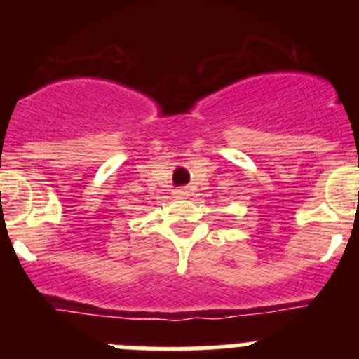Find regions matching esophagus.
<instances>
[{"instance_id":"34e87169","label":"esophagus","mask_w":359,"mask_h":359,"mask_svg":"<svg viewBox=\"0 0 359 359\" xmlns=\"http://www.w3.org/2000/svg\"><path fill=\"white\" fill-rule=\"evenodd\" d=\"M173 196L175 198H186L189 196V191L186 187H180V189H173Z\"/></svg>"}]
</instances>
